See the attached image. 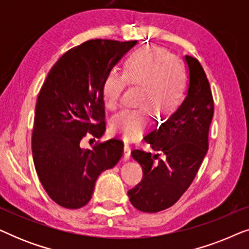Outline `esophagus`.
Masks as SVG:
<instances>
[{"label":"esophagus","mask_w":249,"mask_h":249,"mask_svg":"<svg viewBox=\"0 0 249 249\" xmlns=\"http://www.w3.org/2000/svg\"><path fill=\"white\" fill-rule=\"evenodd\" d=\"M130 154H131V148L129 146L128 142H124V160H129L130 159Z\"/></svg>","instance_id":"obj_1"}]
</instances>
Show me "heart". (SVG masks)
Returning <instances> with one entry per match:
<instances>
[{"mask_svg": "<svg viewBox=\"0 0 249 249\" xmlns=\"http://www.w3.org/2000/svg\"><path fill=\"white\" fill-rule=\"evenodd\" d=\"M128 78L134 84L144 85L142 102L169 112L178 105L187 88V73L168 51L147 47L132 53L124 71L112 70L103 87L104 103L115 110L122 101ZM151 107H127L112 120V130L125 139L138 138L149 124Z\"/></svg>", "mask_w": 249, "mask_h": 249, "instance_id": "obj_1", "label": "heart"}]
</instances>
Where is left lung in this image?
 I'll use <instances>...</instances> for the list:
<instances>
[{"mask_svg":"<svg viewBox=\"0 0 249 249\" xmlns=\"http://www.w3.org/2000/svg\"><path fill=\"white\" fill-rule=\"evenodd\" d=\"M185 61L189 71L185 100L144 138L155 153L131 152L142 166V179L128 195L142 212L156 213L178 202L192 185L209 149L214 113L212 91L199 61L189 55Z\"/></svg>","mask_w":249,"mask_h":249,"instance_id":"left-lung-1","label":"left lung"}]
</instances>
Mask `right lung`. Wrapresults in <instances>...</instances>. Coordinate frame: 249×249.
<instances>
[{
    "mask_svg": "<svg viewBox=\"0 0 249 249\" xmlns=\"http://www.w3.org/2000/svg\"><path fill=\"white\" fill-rule=\"evenodd\" d=\"M135 40L90 39L64 53L40 88L35 108L32 151L39 181L60 206L86 205L95 182L124 154L120 139L80 147L87 132L105 131L103 87L112 68L136 45Z\"/></svg>",
    "mask_w": 249,
    "mask_h": 249,
    "instance_id": "obj_1",
    "label": "right lung"
}]
</instances>
